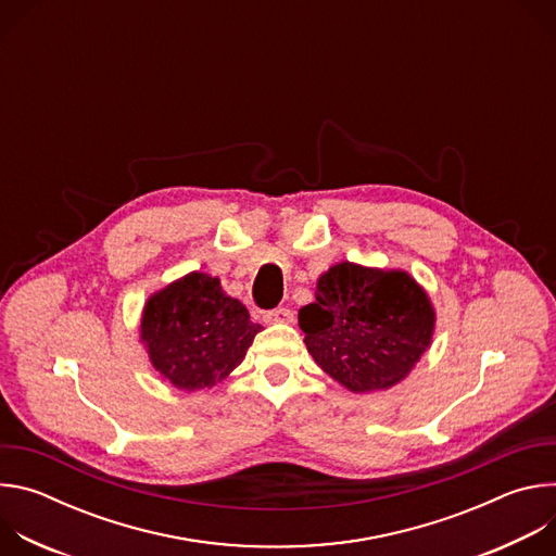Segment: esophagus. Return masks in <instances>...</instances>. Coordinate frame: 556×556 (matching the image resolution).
Instances as JSON below:
<instances>
[{"mask_svg":"<svg viewBox=\"0 0 556 556\" xmlns=\"http://www.w3.org/2000/svg\"><path fill=\"white\" fill-rule=\"evenodd\" d=\"M292 319H294V314H292L288 307L270 309V312H266V316H264L266 324H292Z\"/></svg>","mask_w":556,"mask_h":556,"instance_id":"34e87169","label":"esophagus"}]
</instances>
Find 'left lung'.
Returning a JSON list of instances; mask_svg holds the SVG:
<instances>
[{
  "label": "left lung",
  "mask_w": 556,
  "mask_h": 556,
  "mask_svg": "<svg viewBox=\"0 0 556 556\" xmlns=\"http://www.w3.org/2000/svg\"><path fill=\"white\" fill-rule=\"evenodd\" d=\"M314 296L299 309L305 348L354 393L401 382L431 345V299L405 270L341 262L319 277Z\"/></svg>",
  "instance_id": "1"
}]
</instances>
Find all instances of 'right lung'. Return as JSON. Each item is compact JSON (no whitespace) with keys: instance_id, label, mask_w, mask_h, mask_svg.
<instances>
[{"instance_id":"add662e5","label":"right lung","mask_w":556,"mask_h":556,"mask_svg":"<svg viewBox=\"0 0 556 556\" xmlns=\"http://www.w3.org/2000/svg\"><path fill=\"white\" fill-rule=\"evenodd\" d=\"M260 330L217 277L189 273L147 299L140 341L157 374L182 391H198L240 365Z\"/></svg>"}]
</instances>
